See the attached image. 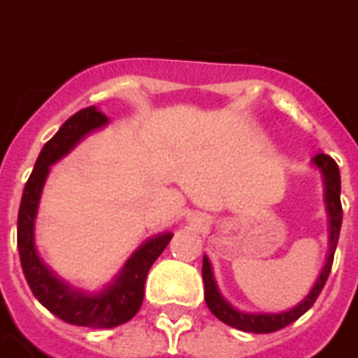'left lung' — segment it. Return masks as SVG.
Masks as SVG:
<instances>
[{
	"label": "left lung",
	"mask_w": 358,
	"mask_h": 358,
	"mask_svg": "<svg viewBox=\"0 0 358 358\" xmlns=\"http://www.w3.org/2000/svg\"><path fill=\"white\" fill-rule=\"evenodd\" d=\"M312 162L318 166L322 174H324V182H326V203H327V215H329V254H327L326 266L320 273L318 281L312 287L310 294L296 304L294 308L289 312H281V314H246L240 310L232 308L229 302L221 296V292L217 289L215 283L213 271H211V264L209 259L203 256V267H201V275H203L205 285V302L207 308L213 312L217 318L224 322L227 326L236 327L240 331H250V334H271L277 329H283L292 322L301 318L302 314L316 302L320 292L326 285L329 271H331V264H334V254L337 248V240H339V231H341V221H343V209H341V176H339V166L337 162L326 153L316 155Z\"/></svg>",
	"instance_id": "left-lung-1"
}]
</instances>
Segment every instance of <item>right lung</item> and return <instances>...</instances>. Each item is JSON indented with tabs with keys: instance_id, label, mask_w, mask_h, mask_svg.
Instances as JSON below:
<instances>
[{
	"instance_id": "right-lung-1",
	"label": "right lung",
	"mask_w": 358,
	"mask_h": 358,
	"mask_svg": "<svg viewBox=\"0 0 358 358\" xmlns=\"http://www.w3.org/2000/svg\"><path fill=\"white\" fill-rule=\"evenodd\" d=\"M108 122V118L94 108L79 110L66 124L57 129V134L42 147L36 164L32 169L29 182L24 184L17 217V248L21 257V267L24 279L31 287L32 294L42 302V306L64 320L71 326L83 327H116L126 324L141 308L145 292V279L155 259L161 256L162 250L171 242L172 232H164L155 238L147 240L134 256L127 259L118 279L104 291L87 294L73 291L64 285L48 267L40 262L34 248V217L38 211L40 194L46 182L50 166L59 161L73 145L92 129H99Z\"/></svg>"
}]
</instances>
